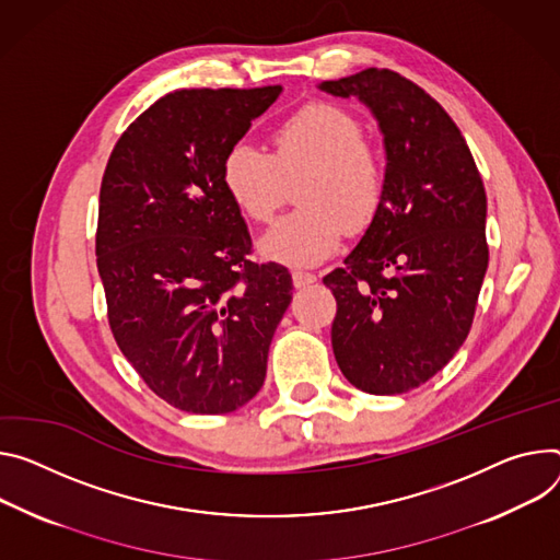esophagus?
<instances>
[{
	"mask_svg": "<svg viewBox=\"0 0 560 560\" xmlns=\"http://www.w3.org/2000/svg\"><path fill=\"white\" fill-rule=\"evenodd\" d=\"M315 281H317V275H313V272H303V270H294L292 272L294 288H306V285H311Z\"/></svg>",
	"mask_w": 560,
	"mask_h": 560,
	"instance_id": "34e87169",
	"label": "esophagus"
}]
</instances>
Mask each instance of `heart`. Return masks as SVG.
Listing matches in <instances>:
<instances>
[{
  "label": "heart",
  "mask_w": 560,
  "mask_h": 560,
  "mask_svg": "<svg viewBox=\"0 0 560 560\" xmlns=\"http://www.w3.org/2000/svg\"><path fill=\"white\" fill-rule=\"evenodd\" d=\"M360 120L330 103H308L272 131V154L252 142L228 149L221 176L234 206L266 223L301 178V208L277 221L259 241L270 261L308 268L339 247L346 223L362 230L384 196V161L366 142Z\"/></svg>",
  "instance_id": "b5f03b06"
}]
</instances>
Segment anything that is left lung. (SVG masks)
Here are the masks:
<instances>
[{"instance_id": "8db88e82", "label": "left lung", "mask_w": 560, "mask_h": 560, "mask_svg": "<svg viewBox=\"0 0 560 560\" xmlns=\"http://www.w3.org/2000/svg\"><path fill=\"white\" fill-rule=\"evenodd\" d=\"M319 89L366 105L386 151L380 208L324 277L337 299L332 352L354 388L406 393L469 335L489 264L485 185L460 129L411 80L366 69Z\"/></svg>"}]
</instances>
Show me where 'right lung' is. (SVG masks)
Wrapping results in <instances>:
<instances>
[{"mask_svg": "<svg viewBox=\"0 0 560 560\" xmlns=\"http://www.w3.org/2000/svg\"><path fill=\"white\" fill-rule=\"evenodd\" d=\"M283 86L180 89L116 142L95 234L109 326L144 384L185 413H232L259 393L292 277L252 264L223 159Z\"/></svg>", "mask_w": 560, "mask_h": 560, "instance_id": "right-lung-1", "label": "right lung"}]
</instances>
